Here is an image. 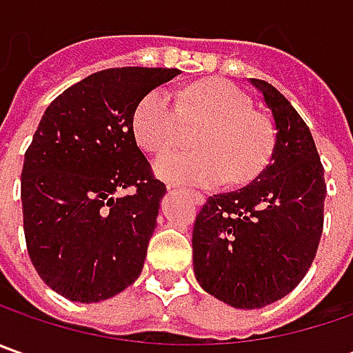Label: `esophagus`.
Segmentation results:
<instances>
[{"mask_svg":"<svg viewBox=\"0 0 353 353\" xmlns=\"http://www.w3.org/2000/svg\"><path fill=\"white\" fill-rule=\"evenodd\" d=\"M170 188H176V186L169 184V190H170ZM190 196H192V200H194L196 204H202V202H204V196H202L200 192H194V190H192V192H190Z\"/></svg>","mask_w":353,"mask_h":353,"instance_id":"34e87169","label":"esophagus"}]
</instances>
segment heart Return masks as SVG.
I'll return each mask as SVG.
<instances>
[{
    "mask_svg": "<svg viewBox=\"0 0 353 353\" xmlns=\"http://www.w3.org/2000/svg\"><path fill=\"white\" fill-rule=\"evenodd\" d=\"M184 121L200 128L192 145L198 151H174L161 157L155 172L174 184L212 186L245 183L263 165L271 133L259 114L250 112L248 96L225 80H204L179 94L157 88L133 114V135L143 151L159 155L179 143Z\"/></svg>",
    "mask_w": 353,
    "mask_h": 353,
    "instance_id": "heart-1",
    "label": "heart"
}]
</instances>
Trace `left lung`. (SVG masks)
<instances>
[{
	"label": "left lung",
	"instance_id": "8db88e82",
	"mask_svg": "<svg viewBox=\"0 0 353 353\" xmlns=\"http://www.w3.org/2000/svg\"><path fill=\"white\" fill-rule=\"evenodd\" d=\"M273 121L269 163L245 186L208 196L192 230L194 277L225 305L253 310L303 281L324 222V169L310 129L291 102L250 78Z\"/></svg>",
	"mask_w": 353,
	"mask_h": 353
}]
</instances>
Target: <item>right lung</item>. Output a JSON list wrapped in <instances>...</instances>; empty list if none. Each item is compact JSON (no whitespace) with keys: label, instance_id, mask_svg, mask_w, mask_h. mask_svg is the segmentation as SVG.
I'll return each instance as SVG.
<instances>
[{"label":"right lung","instance_id":"1","mask_svg":"<svg viewBox=\"0 0 353 353\" xmlns=\"http://www.w3.org/2000/svg\"><path fill=\"white\" fill-rule=\"evenodd\" d=\"M176 68H108L64 90L41 117L21 172L23 230L39 277L100 303L141 275L167 186L151 174L133 114ZM130 192L121 195L123 188Z\"/></svg>","mask_w":353,"mask_h":353}]
</instances>
